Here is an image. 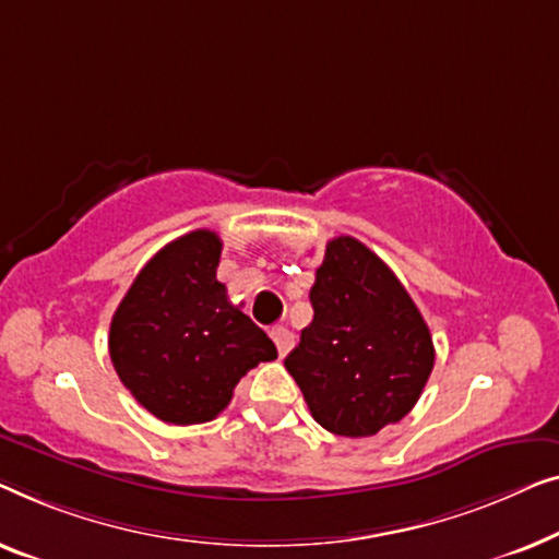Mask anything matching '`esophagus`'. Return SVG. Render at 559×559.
I'll use <instances>...</instances> for the list:
<instances>
[{
	"label": "esophagus",
	"instance_id": "esophagus-1",
	"mask_svg": "<svg viewBox=\"0 0 559 559\" xmlns=\"http://www.w3.org/2000/svg\"><path fill=\"white\" fill-rule=\"evenodd\" d=\"M271 336H273V342H276L278 355L286 357L288 352H290V347H294V334H290L288 329L276 326V329H271Z\"/></svg>",
	"mask_w": 559,
	"mask_h": 559
}]
</instances>
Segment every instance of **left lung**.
Listing matches in <instances>:
<instances>
[{
  "mask_svg": "<svg viewBox=\"0 0 559 559\" xmlns=\"http://www.w3.org/2000/svg\"><path fill=\"white\" fill-rule=\"evenodd\" d=\"M313 319L286 369L329 433L367 438L418 403L436 349L426 319L388 265L349 235L326 242Z\"/></svg>",
  "mask_w": 559,
  "mask_h": 559,
  "instance_id": "left-lung-1",
  "label": "left lung"
}]
</instances>
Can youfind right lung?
<instances>
[{"instance_id":"obj_1","label":"right lung","mask_w":559,"mask_h":559,"mask_svg":"<svg viewBox=\"0 0 559 559\" xmlns=\"http://www.w3.org/2000/svg\"><path fill=\"white\" fill-rule=\"evenodd\" d=\"M223 242L192 230L164 246L126 290L108 352L126 390L171 426L217 418L242 374L278 357L217 281Z\"/></svg>"}]
</instances>
